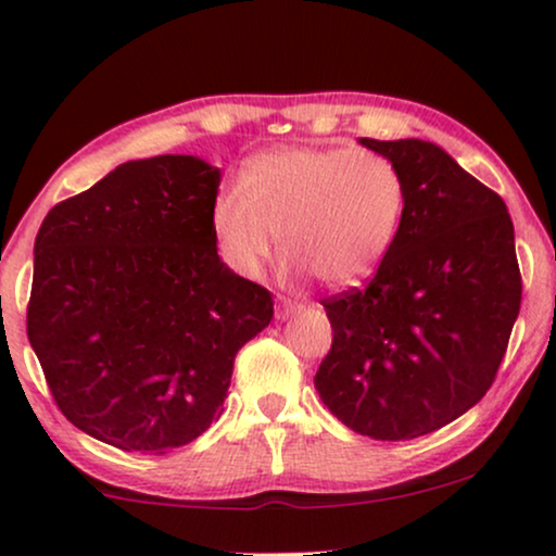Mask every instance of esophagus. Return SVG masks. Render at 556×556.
<instances>
[{
  "mask_svg": "<svg viewBox=\"0 0 556 556\" xmlns=\"http://www.w3.org/2000/svg\"><path fill=\"white\" fill-rule=\"evenodd\" d=\"M300 311H303V305L300 303H295V300H287V298H282L279 300V305H277V318H290V316H295V314H300Z\"/></svg>",
  "mask_w": 556,
  "mask_h": 556,
  "instance_id": "esophagus-1",
  "label": "esophagus"
}]
</instances>
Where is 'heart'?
<instances>
[{"mask_svg":"<svg viewBox=\"0 0 556 556\" xmlns=\"http://www.w3.org/2000/svg\"><path fill=\"white\" fill-rule=\"evenodd\" d=\"M405 212L407 185L392 159L350 146H298L253 159L242 182L216 193L212 232L242 277L264 271L279 238L290 269L353 287L392 253Z\"/></svg>","mask_w":556,"mask_h":556,"instance_id":"b5f03b06","label":"heart"}]
</instances>
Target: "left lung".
I'll use <instances>...</instances> for the list:
<instances>
[{
  "instance_id": "8db88e82",
  "label": "left lung",
  "mask_w": 556,
  "mask_h": 556,
  "mask_svg": "<svg viewBox=\"0 0 556 556\" xmlns=\"http://www.w3.org/2000/svg\"><path fill=\"white\" fill-rule=\"evenodd\" d=\"M361 146L397 164L407 212L366 290L324 300L334 340L314 384L348 429L405 442L460 418L494 381L520 314L515 229L502 198L437 143Z\"/></svg>"
}]
</instances>
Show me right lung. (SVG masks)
I'll list each match as a JSON object with an SVG mask.
<instances>
[{
    "instance_id": "obj_1",
    "label": "right lung",
    "mask_w": 556,
    "mask_h": 556,
    "mask_svg": "<svg viewBox=\"0 0 556 556\" xmlns=\"http://www.w3.org/2000/svg\"><path fill=\"white\" fill-rule=\"evenodd\" d=\"M219 182L198 156L125 162L38 229L28 340L60 410L99 442H193L222 416L238 350L269 327V290L216 253Z\"/></svg>"
}]
</instances>
